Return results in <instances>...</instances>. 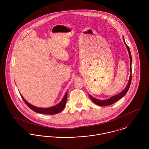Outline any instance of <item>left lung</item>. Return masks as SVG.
Listing matches in <instances>:
<instances>
[{"mask_svg":"<svg viewBox=\"0 0 149 149\" xmlns=\"http://www.w3.org/2000/svg\"><path fill=\"white\" fill-rule=\"evenodd\" d=\"M123 40H124V42L125 43L127 48L128 52V53H129V56H130V72L131 73H132V70H131V64H132V58H131V53H130V49L128 47V46H127V45L125 41V39L123 38ZM131 78H132V74H130V78H129V80H128V82L127 85L126 86V87L125 88V89L122 91L120 93H119L118 95H116L114 96H112L111 97H110L109 99H106V100H99V99H96L95 97H93V96H92L91 95H89V96L90 97V99L93 101V102L99 106H109L111 104H113L115 102H116V101H118V100H119L120 99H121L122 97H123L126 94V93L127 92L128 90L130 88V86L131 84Z\"/></svg>","mask_w":149,"mask_h":149,"instance_id":"left-lung-1","label":"left lung"}]
</instances>
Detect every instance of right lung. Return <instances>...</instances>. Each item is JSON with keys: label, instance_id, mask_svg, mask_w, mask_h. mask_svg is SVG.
Segmentation results:
<instances>
[{"label": "right lung", "instance_id": "right-lung-1", "mask_svg": "<svg viewBox=\"0 0 149 149\" xmlns=\"http://www.w3.org/2000/svg\"><path fill=\"white\" fill-rule=\"evenodd\" d=\"M67 95H68V92H66V93L64 95V97L63 98L62 100L56 106H55L49 107V108H40L34 106L30 103H29L23 97L21 96L24 102L33 111L39 113H43V114H48V115H54L60 112L61 111L64 109L65 106L66 105V99H67Z\"/></svg>", "mask_w": 149, "mask_h": 149}]
</instances>
